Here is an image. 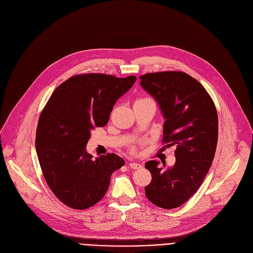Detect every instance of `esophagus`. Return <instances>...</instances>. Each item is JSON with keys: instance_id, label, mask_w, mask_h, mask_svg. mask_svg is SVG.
I'll return each instance as SVG.
<instances>
[{"instance_id": "obj_1", "label": "esophagus", "mask_w": 253, "mask_h": 253, "mask_svg": "<svg viewBox=\"0 0 253 253\" xmlns=\"http://www.w3.org/2000/svg\"><path fill=\"white\" fill-rule=\"evenodd\" d=\"M128 167L130 169H139L142 168L141 164H139L137 162H130V163H128Z\"/></svg>"}]
</instances>
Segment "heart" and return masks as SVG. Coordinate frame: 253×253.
I'll return each instance as SVG.
<instances>
[{
  "label": "heart",
  "mask_w": 253,
  "mask_h": 253,
  "mask_svg": "<svg viewBox=\"0 0 253 253\" xmlns=\"http://www.w3.org/2000/svg\"><path fill=\"white\" fill-rule=\"evenodd\" d=\"M144 99H150V98H147V97H144V98H139V99H137L136 101H139V100H144ZM130 150H132V151H135V147H134V146H132V147H130Z\"/></svg>",
  "instance_id": "1"
}]
</instances>
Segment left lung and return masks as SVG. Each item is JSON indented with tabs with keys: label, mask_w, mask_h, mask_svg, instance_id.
I'll return each mask as SVG.
<instances>
[{
	"label": "left lung",
	"mask_w": 253,
	"mask_h": 253,
	"mask_svg": "<svg viewBox=\"0 0 253 253\" xmlns=\"http://www.w3.org/2000/svg\"><path fill=\"white\" fill-rule=\"evenodd\" d=\"M139 78L163 113V144L176 146L171 168L146 162L152 181L144 188L145 196L153 204L172 210L196 193L211 167L219 133L216 109L204 86L185 72H155Z\"/></svg>",
	"instance_id": "left-lung-1"
}]
</instances>
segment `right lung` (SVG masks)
Instances as JSON below:
<instances>
[{
  "label": "right lung",
  "instance_id": "1",
  "mask_svg": "<svg viewBox=\"0 0 253 253\" xmlns=\"http://www.w3.org/2000/svg\"><path fill=\"white\" fill-rule=\"evenodd\" d=\"M136 76L77 74L60 84L42 109L36 149L49 188L65 205L86 210L106 195L111 175L125 165L115 154L96 159L85 152L94 126H104L116 100Z\"/></svg>",
  "mask_w": 253,
  "mask_h": 253
}]
</instances>
